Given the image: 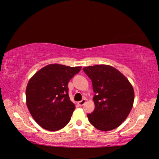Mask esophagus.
<instances>
[{"label":"esophagus","instance_id":"34e87169","mask_svg":"<svg viewBox=\"0 0 159 159\" xmlns=\"http://www.w3.org/2000/svg\"><path fill=\"white\" fill-rule=\"evenodd\" d=\"M85 103V99H83L81 101L79 102V103H78V104H79V106L81 107V106H83V105H84Z\"/></svg>","mask_w":159,"mask_h":159}]
</instances>
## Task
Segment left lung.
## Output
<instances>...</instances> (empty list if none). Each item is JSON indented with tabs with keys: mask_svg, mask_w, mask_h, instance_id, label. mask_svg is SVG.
Masks as SVG:
<instances>
[{
	"mask_svg": "<svg viewBox=\"0 0 159 159\" xmlns=\"http://www.w3.org/2000/svg\"><path fill=\"white\" fill-rule=\"evenodd\" d=\"M83 71L92 80L95 109L87 114L94 127L102 131L114 130L128 117L134 102L130 83L114 67L95 65L84 67Z\"/></svg>",
	"mask_w": 159,
	"mask_h": 159,
	"instance_id": "left-lung-1",
	"label": "left lung"
}]
</instances>
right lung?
<instances>
[{"instance_id": "1", "label": "right lung", "mask_w": 159, "mask_h": 159, "mask_svg": "<svg viewBox=\"0 0 159 159\" xmlns=\"http://www.w3.org/2000/svg\"><path fill=\"white\" fill-rule=\"evenodd\" d=\"M80 69V66L51 64L29 80L26 90V105L43 128L56 131L70 121L75 105L70 101L68 83Z\"/></svg>"}]
</instances>
